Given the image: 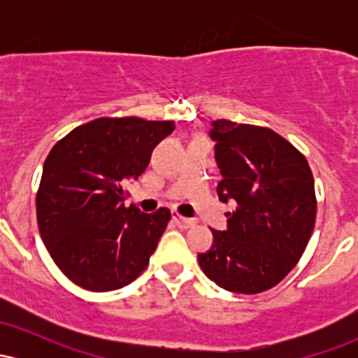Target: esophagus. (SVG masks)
Returning <instances> with one entry per match:
<instances>
[{"label":"esophagus","mask_w":358,"mask_h":358,"mask_svg":"<svg viewBox=\"0 0 358 358\" xmlns=\"http://www.w3.org/2000/svg\"><path fill=\"white\" fill-rule=\"evenodd\" d=\"M173 220H175V224L178 225L180 229H190V227H193V225L196 224V222L193 220V219H187V217L178 215V213H173Z\"/></svg>","instance_id":"1"}]
</instances>
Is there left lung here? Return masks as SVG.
I'll use <instances>...</instances> for the list:
<instances>
[{"mask_svg":"<svg viewBox=\"0 0 358 358\" xmlns=\"http://www.w3.org/2000/svg\"><path fill=\"white\" fill-rule=\"evenodd\" d=\"M220 202H236L227 231L199 254L205 276L241 294L268 291L287 276L315 229V180L305 155L269 127L213 121Z\"/></svg>","mask_w":358,"mask_h":358,"instance_id":"1","label":"left lung"}]
</instances>
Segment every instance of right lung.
<instances>
[{"label": "right lung", "mask_w": 358, "mask_h": 358, "mask_svg": "<svg viewBox=\"0 0 358 358\" xmlns=\"http://www.w3.org/2000/svg\"><path fill=\"white\" fill-rule=\"evenodd\" d=\"M173 121L99 117L55 143L36 192V222L53 262L73 285L106 293L150 264L171 213L124 207V187L150 163Z\"/></svg>", "instance_id": "1"}]
</instances>
